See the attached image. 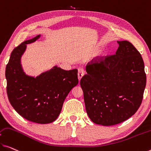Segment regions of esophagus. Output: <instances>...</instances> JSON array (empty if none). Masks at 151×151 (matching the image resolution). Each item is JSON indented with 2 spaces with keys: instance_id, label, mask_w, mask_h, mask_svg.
Masks as SVG:
<instances>
[{
  "instance_id": "obj_1",
  "label": "esophagus",
  "mask_w": 151,
  "mask_h": 151,
  "mask_svg": "<svg viewBox=\"0 0 151 151\" xmlns=\"http://www.w3.org/2000/svg\"><path fill=\"white\" fill-rule=\"evenodd\" d=\"M85 71L83 70V69L82 68H78V79L79 80H81V78H82V76L84 75Z\"/></svg>"
}]
</instances>
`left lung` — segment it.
Here are the masks:
<instances>
[{
  "mask_svg": "<svg viewBox=\"0 0 151 151\" xmlns=\"http://www.w3.org/2000/svg\"><path fill=\"white\" fill-rule=\"evenodd\" d=\"M115 55L96 57L80 80L92 122L113 126L132 117L142 103L147 82L140 53L127 40L117 41Z\"/></svg>",
  "mask_w": 151,
  "mask_h": 151,
  "instance_id": "left-lung-1",
  "label": "left lung"
}]
</instances>
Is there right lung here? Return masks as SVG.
<instances>
[{
    "instance_id": "add662e5",
    "label": "right lung",
    "mask_w": 151,
    "mask_h": 151,
    "mask_svg": "<svg viewBox=\"0 0 151 151\" xmlns=\"http://www.w3.org/2000/svg\"><path fill=\"white\" fill-rule=\"evenodd\" d=\"M25 40L11 52L6 66V93L17 112L28 121L46 124L55 121L70 90L78 83V69L64 70L55 66L36 78L25 74L21 57L26 45L40 38Z\"/></svg>"
}]
</instances>
